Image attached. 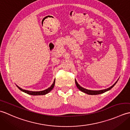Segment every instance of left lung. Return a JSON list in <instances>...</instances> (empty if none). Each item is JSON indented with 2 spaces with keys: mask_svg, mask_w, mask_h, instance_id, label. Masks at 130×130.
Instances as JSON below:
<instances>
[{
  "mask_svg": "<svg viewBox=\"0 0 130 130\" xmlns=\"http://www.w3.org/2000/svg\"><path fill=\"white\" fill-rule=\"evenodd\" d=\"M118 79L116 81V82L115 83L112 85V86H111V87H109V88H107V89H103V90H88V89H85V88L80 87V85L78 83V82H77L76 80L75 79V84H76V85L77 88H78L80 90H81L82 92H84V93H86V94H89V95H97V94H102V93H103L106 92H107V91H108V90H109L110 89H111L112 88L115 86V85L117 83V82H118Z\"/></svg>",
  "mask_w": 130,
  "mask_h": 130,
  "instance_id": "8db88e82",
  "label": "left lung"
}]
</instances>
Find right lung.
Segmentation results:
<instances>
[{"label":"right lung","instance_id":"obj_1","mask_svg":"<svg viewBox=\"0 0 130 130\" xmlns=\"http://www.w3.org/2000/svg\"><path fill=\"white\" fill-rule=\"evenodd\" d=\"M55 83V80L54 81L53 84L51 85V86L50 87H49L47 89H45V90H42V91H38V92H33V91L26 90L22 89V88H21L20 87H19L18 86H17V87L19 88V89H20L21 91H22V92H23L24 93H27L28 94L32 95H40L46 94H47L48 93L50 92V91H51V90L53 89L54 87Z\"/></svg>","mask_w":130,"mask_h":130}]
</instances>
